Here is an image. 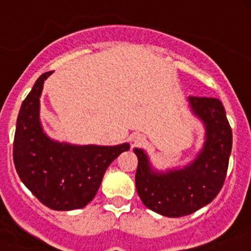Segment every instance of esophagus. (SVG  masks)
Instances as JSON below:
<instances>
[{"label":"esophagus","instance_id":"esophagus-1","mask_svg":"<svg viewBox=\"0 0 251 251\" xmlns=\"http://www.w3.org/2000/svg\"><path fill=\"white\" fill-rule=\"evenodd\" d=\"M143 141H145V139H143V137H142V135H139V134H138V135H134V137H133L134 146L142 145V142H143Z\"/></svg>","mask_w":251,"mask_h":251}]
</instances>
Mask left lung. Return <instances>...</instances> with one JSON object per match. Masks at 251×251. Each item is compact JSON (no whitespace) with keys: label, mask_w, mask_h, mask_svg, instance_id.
Masks as SVG:
<instances>
[{"label":"left lung","mask_w":251,"mask_h":251,"mask_svg":"<svg viewBox=\"0 0 251 251\" xmlns=\"http://www.w3.org/2000/svg\"><path fill=\"white\" fill-rule=\"evenodd\" d=\"M187 100L206 127V141L194 161L182 169L157 172L143 150L134 149L138 195L147 208L168 218L186 216L214 201L226 181L232 151V129L222 101L198 96Z\"/></svg>","instance_id":"1"}]
</instances>
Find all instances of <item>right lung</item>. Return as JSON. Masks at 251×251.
I'll list each match as a JSON object with an SVG mask.
<instances>
[{
	"label": "right lung",
	"mask_w": 251,
	"mask_h": 251,
	"mask_svg": "<svg viewBox=\"0 0 251 251\" xmlns=\"http://www.w3.org/2000/svg\"><path fill=\"white\" fill-rule=\"evenodd\" d=\"M50 74L39 76L22 102L13 159L22 182L43 204L52 210L70 211L94 199L106 168L130 146H75L52 141L39 118L43 84Z\"/></svg>",
	"instance_id": "add662e5"
}]
</instances>
